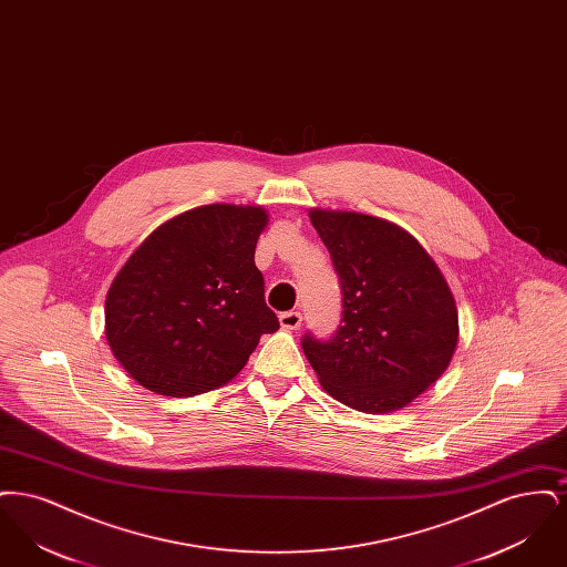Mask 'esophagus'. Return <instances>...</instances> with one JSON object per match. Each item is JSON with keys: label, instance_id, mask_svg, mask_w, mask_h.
Segmentation results:
<instances>
[{"label": "esophagus", "instance_id": "1", "mask_svg": "<svg viewBox=\"0 0 567 567\" xmlns=\"http://www.w3.org/2000/svg\"><path fill=\"white\" fill-rule=\"evenodd\" d=\"M278 321H280V327H282V329L293 331V329H297V327L301 324V315L296 312V310H289V312H282V315L278 317Z\"/></svg>", "mask_w": 567, "mask_h": 567}]
</instances>
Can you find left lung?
Returning a JSON list of instances; mask_svg holds the SVG:
<instances>
[{
  "label": "left lung",
  "instance_id": "1",
  "mask_svg": "<svg viewBox=\"0 0 567 567\" xmlns=\"http://www.w3.org/2000/svg\"><path fill=\"white\" fill-rule=\"evenodd\" d=\"M342 289V324L301 349L324 391L368 414L395 412L442 377L455 354V297L427 250L400 225L312 208Z\"/></svg>",
  "mask_w": 567,
  "mask_h": 567
}]
</instances>
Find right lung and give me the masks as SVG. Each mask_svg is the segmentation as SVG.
<instances>
[{"label":"right lung","instance_id":"obj_1","mask_svg":"<svg viewBox=\"0 0 567 567\" xmlns=\"http://www.w3.org/2000/svg\"><path fill=\"white\" fill-rule=\"evenodd\" d=\"M268 220L261 206H199L135 248L110 285L106 340L137 384L169 398L213 391L280 327L255 266Z\"/></svg>","mask_w":567,"mask_h":567}]
</instances>
